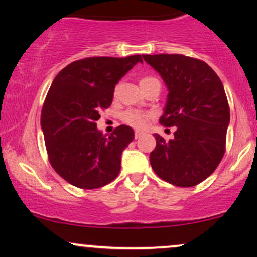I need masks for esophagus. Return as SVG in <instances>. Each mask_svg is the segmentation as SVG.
I'll return each instance as SVG.
<instances>
[{
	"label": "esophagus",
	"mask_w": 257,
	"mask_h": 257,
	"mask_svg": "<svg viewBox=\"0 0 257 257\" xmlns=\"http://www.w3.org/2000/svg\"><path fill=\"white\" fill-rule=\"evenodd\" d=\"M142 136H144V132H142V131H136V132H135V138H136V139L141 138Z\"/></svg>",
	"instance_id": "34e87169"
}]
</instances>
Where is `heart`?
<instances>
[{"label": "heart", "mask_w": 257, "mask_h": 257, "mask_svg": "<svg viewBox=\"0 0 257 257\" xmlns=\"http://www.w3.org/2000/svg\"><path fill=\"white\" fill-rule=\"evenodd\" d=\"M154 77H144L141 80V84L144 82L153 80ZM153 118L151 112H142L137 109H128L121 114V120L126 125L132 126L135 128H144L147 126L149 120Z\"/></svg>", "instance_id": "1"}]
</instances>
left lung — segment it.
<instances>
[{"instance_id": "8db88e82", "label": "left lung", "mask_w": 257, "mask_h": 257, "mask_svg": "<svg viewBox=\"0 0 257 257\" xmlns=\"http://www.w3.org/2000/svg\"><path fill=\"white\" fill-rule=\"evenodd\" d=\"M168 88L160 122L174 138L155 135L154 172L177 187H193L216 170L225 154L230 108L220 78L210 65L183 55H143Z\"/></svg>"}]
</instances>
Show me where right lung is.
I'll use <instances>...</instances> for the list:
<instances>
[{
	"label": "right lung",
	"instance_id": "add662e5",
	"mask_svg": "<svg viewBox=\"0 0 257 257\" xmlns=\"http://www.w3.org/2000/svg\"><path fill=\"white\" fill-rule=\"evenodd\" d=\"M139 62L141 55L88 57L66 65L53 80L40 123L50 163L70 185L95 189L118 176L135 132L120 125L106 137L96 121L112 103L115 84Z\"/></svg>",
	"mask_w": 257,
	"mask_h": 257
}]
</instances>
